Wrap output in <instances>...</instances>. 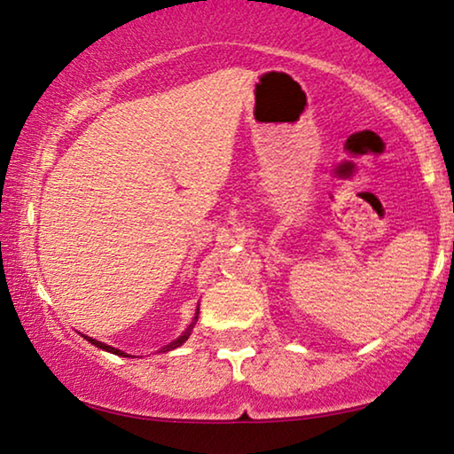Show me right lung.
<instances>
[{
    "label": "right lung",
    "mask_w": 454,
    "mask_h": 454,
    "mask_svg": "<svg viewBox=\"0 0 454 454\" xmlns=\"http://www.w3.org/2000/svg\"><path fill=\"white\" fill-rule=\"evenodd\" d=\"M197 317H199V307H197V313H195V317H192V322L189 324V328H186L184 332H183V336H178L176 340H172L170 344H166V347H161V350L160 353H166V350H172V348H178L180 344H184V340H189V336H191V330H192V325L197 324ZM87 338V340L90 342V344H95V347H99V348H104V350H107V353H114V355H120V357H129V355L124 353V350H120V348H114V347H110V344H104V342H99V340H95V338H89V336H84Z\"/></svg>",
    "instance_id": "obj_1"
}]
</instances>
